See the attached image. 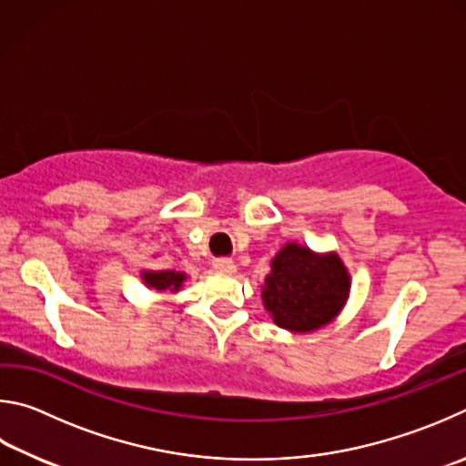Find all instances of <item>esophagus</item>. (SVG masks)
I'll return each instance as SVG.
<instances>
[{"label":"esophagus","mask_w":466,"mask_h":466,"mask_svg":"<svg viewBox=\"0 0 466 466\" xmlns=\"http://www.w3.org/2000/svg\"><path fill=\"white\" fill-rule=\"evenodd\" d=\"M212 266H215L217 272H223V274H233L238 270V266H235L231 258H217L215 262H212Z\"/></svg>","instance_id":"1"}]
</instances>
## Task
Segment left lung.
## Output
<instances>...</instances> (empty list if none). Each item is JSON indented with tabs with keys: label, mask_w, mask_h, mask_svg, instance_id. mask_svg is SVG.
I'll return each mask as SVG.
<instances>
[{
	"label": "left lung",
	"mask_w": 466,
	"mask_h": 466,
	"mask_svg": "<svg viewBox=\"0 0 466 466\" xmlns=\"http://www.w3.org/2000/svg\"><path fill=\"white\" fill-rule=\"evenodd\" d=\"M350 276L336 254L317 256L289 243L272 259L262 292L276 325L290 331H313L329 323L344 307Z\"/></svg>",
	"instance_id": "left-lung-1"
}]
</instances>
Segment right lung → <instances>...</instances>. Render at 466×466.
<instances>
[{"instance_id": "right-lung-1", "label": "right lung", "mask_w": 466, "mask_h": 466, "mask_svg": "<svg viewBox=\"0 0 466 466\" xmlns=\"http://www.w3.org/2000/svg\"><path fill=\"white\" fill-rule=\"evenodd\" d=\"M143 280L147 287H153L155 290H174L176 292L179 287H182L186 276L182 272H171V270L145 272Z\"/></svg>"}]
</instances>
